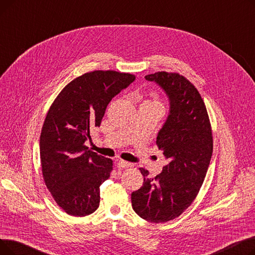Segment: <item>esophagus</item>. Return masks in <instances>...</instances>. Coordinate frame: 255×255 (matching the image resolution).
Masks as SVG:
<instances>
[{
	"label": "esophagus",
	"mask_w": 255,
	"mask_h": 255,
	"mask_svg": "<svg viewBox=\"0 0 255 255\" xmlns=\"http://www.w3.org/2000/svg\"><path fill=\"white\" fill-rule=\"evenodd\" d=\"M132 165H133L132 163L124 161V160H119V161L117 162V166L120 168H128V167H131Z\"/></svg>",
	"instance_id": "34e87169"
}]
</instances>
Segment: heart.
<instances>
[{
    "instance_id": "obj_1",
    "label": "heart",
    "mask_w": 255,
    "mask_h": 255,
    "mask_svg": "<svg viewBox=\"0 0 255 255\" xmlns=\"http://www.w3.org/2000/svg\"><path fill=\"white\" fill-rule=\"evenodd\" d=\"M150 97H151V99H150V100H146V101H144L143 103H148V104H156V105H161V106H162V102H161V100H160L159 96L157 95L156 93H154V92L150 93Z\"/></svg>"
}]
</instances>
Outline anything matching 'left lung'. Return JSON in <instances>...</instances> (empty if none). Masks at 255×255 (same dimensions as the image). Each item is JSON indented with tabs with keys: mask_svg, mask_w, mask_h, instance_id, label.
<instances>
[{
	"mask_svg": "<svg viewBox=\"0 0 255 255\" xmlns=\"http://www.w3.org/2000/svg\"><path fill=\"white\" fill-rule=\"evenodd\" d=\"M144 78L169 99V115L156 140L169 163L155 178L139 168L143 184L132 192L131 203L142 219L164 223L179 217L199 192L213 153L212 127L202 96L185 76L159 71Z\"/></svg>",
	"mask_w": 255,
	"mask_h": 255,
	"instance_id": "1",
	"label": "left lung"
}]
</instances>
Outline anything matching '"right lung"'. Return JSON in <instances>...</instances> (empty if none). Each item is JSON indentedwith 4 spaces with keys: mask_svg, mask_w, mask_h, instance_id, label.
I'll return each mask as SVG.
<instances>
[{
    "mask_svg": "<svg viewBox=\"0 0 255 255\" xmlns=\"http://www.w3.org/2000/svg\"><path fill=\"white\" fill-rule=\"evenodd\" d=\"M135 75L95 70L74 78L50 105L40 134L44 183L68 215L83 217L100 203V185L110 178L113 160L88 150L85 141L99 127L111 100Z\"/></svg>",
    "mask_w": 255,
    "mask_h": 255,
    "instance_id": "add662e5",
    "label": "right lung"
}]
</instances>
